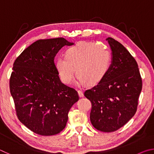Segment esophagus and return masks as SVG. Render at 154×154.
<instances>
[{
    "label": "esophagus",
    "instance_id": "1",
    "mask_svg": "<svg viewBox=\"0 0 154 154\" xmlns=\"http://www.w3.org/2000/svg\"><path fill=\"white\" fill-rule=\"evenodd\" d=\"M78 95H79L80 98H83V96H84V95H83V94L82 91H78Z\"/></svg>",
    "mask_w": 154,
    "mask_h": 154
}]
</instances>
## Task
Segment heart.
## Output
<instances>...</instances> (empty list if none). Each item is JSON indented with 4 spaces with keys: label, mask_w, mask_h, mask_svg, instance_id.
<instances>
[{
    "label": "heart",
    "mask_w": 154,
    "mask_h": 154,
    "mask_svg": "<svg viewBox=\"0 0 154 154\" xmlns=\"http://www.w3.org/2000/svg\"><path fill=\"white\" fill-rule=\"evenodd\" d=\"M110 54L100 44L81 42L66 50V57L60 56L56 60V69L62 82L71 84L75 75L77 84H97L107 72L110 64Z\"/></svg>",
    "instance_id": "1"
}]
</instances>
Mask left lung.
Wrapping results in <instances>:
<instances>
[{
  "label": "left lung",
  "mask_w": 154,
  "mask_h": 154,
  "mask_svg": "<svg viewBox=\"0 0 154 154\" xmlns=\"http://www.w3.org/2000/svg\"><path fill=\"white\" fill-rule=\"evenodd\" d=\"M111 50V63L102 80L85 92L92 103L90 121L105 132L124 126L137 111L142 80L135 59L120 43L106 39Z\"/></svg>",
  "instance_id": "left-lung-1"
}]
</instances>
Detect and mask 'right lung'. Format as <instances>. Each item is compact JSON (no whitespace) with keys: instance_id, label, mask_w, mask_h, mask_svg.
Listing matches in <instances>:
<instances>
[{"instance_id":"obj_1","label":"right lung","mask_w":154,"mask_h":154,"mask_svg":"<svg viewBox=\"0 0 154 154\" xmlns=\"http://www.w3.org/2000/svg\"><path fill=\"white\" fill-rule=\"evenodd\" d=\"M64 38L38 40L15 60L10 92L20 121L36 134L51 136L63 130L71 106L79 100L77 91L60 79L54 58Z\"/></svg>"}]
</instances>
